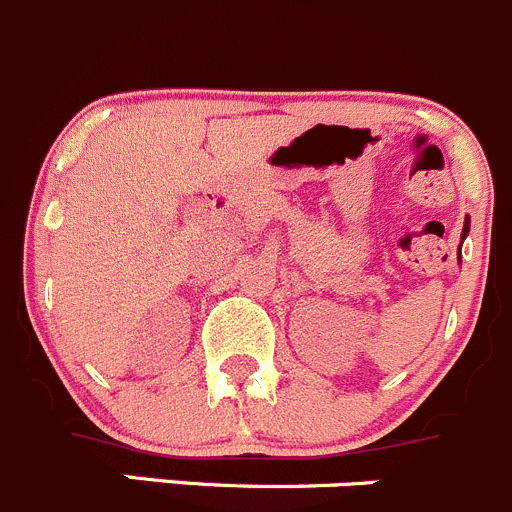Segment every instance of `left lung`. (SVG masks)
Returning a JSON list of instances; mask_svg holds the SVG:
<instances>
[{
    "label": "left lung",
    "instance_id": "obj_1",
    "mask_svg": "<svg viewBox=\"0 0 512 512\" xmlns=\"http://www.w3.org/2000/svg\"><path fill=\"white\" fill-rule=\"evenodd\" d=\"M468 230H470V222H465V227H463V240H465V237H468Z\"/></svg>",
    "mask_w": 512,
    "mask_h": 512
}]
</instances>
